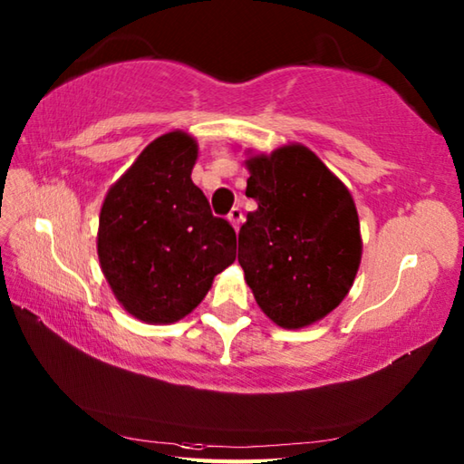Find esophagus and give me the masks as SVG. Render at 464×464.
Listing matches in <instances>:
<instances>
[{"label": "esophagus", "mask_w": 464, "mask_h": 464, "mask_svg": "<svg viewBox=\"0 0 464 464\" xmlns=\"http://www.w3.org/2000/svg\"><path fill=\"white\" fill-rule=\"evenodd\" d=\"M229 221L233 223L235 229H239V225L243 223V210L239 207H233L231 213H229Z\"/></svg>", "instance_id": "obj_1"}]
</instances>
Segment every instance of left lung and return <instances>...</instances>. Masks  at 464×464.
I'll use <instances>...</instances> for the list:
<instances>
[{"mask_svg":"<svg viewBox=\"0 0 464 464\" xmlns=\"http://www.w3.org/2000/svg\"><path fill=\"white\" fill-rule=\"evenodd\" d=\"M257 210L239 231V264L259 308L284 328L316 323L347 296L361 233L347 187L300 144L247 160Z\"/></svg>","mask_w":464,"mask_h":464,"instance_id":"1","label":"left lung"}]
</instances>
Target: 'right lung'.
<instances>
[{"label":"right lung","mask_w":464,"mask_h":464,"mask_svg":"<svg viewBox=\"0 0 464 464\" xmlns=\"http://www.w3.org/2000/svg\"><path fill=\"white\" fill-rule=\"evenodd\" d=\"M197 141L170 131L141 151L101 207L97 251L115 298L144 323L192 313L235 261L237 235L190 179Z\"/></svg>","instance_id":"right-lung-1"}]
</instances>
